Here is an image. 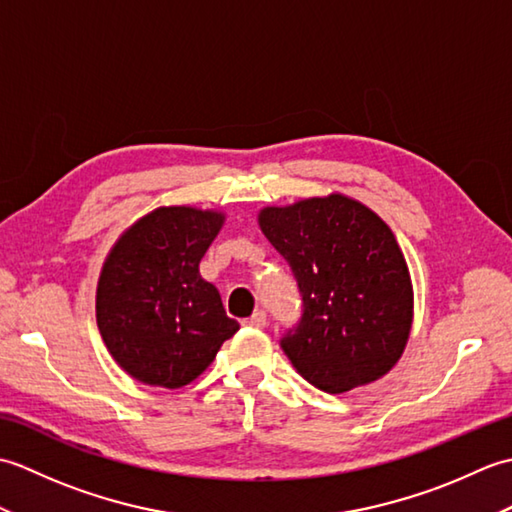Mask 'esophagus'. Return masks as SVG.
Listing matches in <instances>:
<instances>
[{"instance_id":"34e87169","label":"esophagus","mask_w":512,"mask_h":512,"mask_svg":"<svg viewBox=\"0 0 512 512\" xmlns=\"http://www.w3.org/2000/svg\"><path fill=\"white\" fill-rule=\"evenodd\" d=\"M244 325H248V328H266V314L262 312V310H257V312H253V317H248L246 321H244Z\"/></svg>"}]
</instances>
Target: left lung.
<instances>
[{
  "instance_id": "1",
  "label": "left lung",
  "mask_w": 512,
  "mask_h": 512,
  "mask_svg": "<svg viewBox=\"0 0 512 512\" xmlns=\"http://www.w3.org/2000/svg\"><path fill=\"white\" fill-rule=\"evenodd\" d=\"M259 228L286 257L303 297L297 330L281 339L297 372L328 394L391 372L413 323V286L391 228L350 195L264 206Z\"/></svg>"
}]
</instances>
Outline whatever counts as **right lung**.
Returning <instances> with one entry per match:
<instances>
[{
  "label": "right lung",
  "mask_w": 512,
  "mask_h": 512,
  "mask_svg": "<svg viewBox=\"0 0 512 512\" xmlns=\"http://www.w3.org/2000/svg\"><path fill=\"white\" fill-rule=\"evenodd\" d=\"M226 215L158 206L125 228L96 286V325L116 365L138 383L178 389L215 361L239 330L200 262Z\"/></svg>",
  "instance_id": "obj_1"
}]
</instances>
